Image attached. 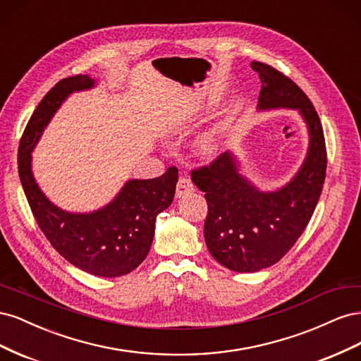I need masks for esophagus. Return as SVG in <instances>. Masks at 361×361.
<instances>
[{
    "label": "esophagus",
    "instance_id": "obj_1",
    "mask_svg": "<svg viewBox=\"0 0 361 361\" xmlns=\"http://www.w3.org/2000/svg\"><path fill=\"white\" fill-rule=\"evenodd\" d=\"M194 191H195V188H194V185H192V182L190 179L180 178L178 180V185H176V197L178 199L183 197V195H188V194H191Z\"/></svg>",
    "mask_w": 361,
    "mask_h": 361
}]
</instances>
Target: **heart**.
Masks as SVG:
<instances>
[{"mask_svg":"<svg viewBox=\"0 0 361 361\" xmlns=\"http://www.w3.org/2000/svg\"><path fill=\"white\" fill-rule=\"evenodd\" d=\"M223 133L220 129H212L204 133L197 141V150L199 154L204 158H212L223 147Z\"/></svg>","mask_w":361,"mask_h":361,"instance_id":"heart-1","label":"heart"}]
</instances>
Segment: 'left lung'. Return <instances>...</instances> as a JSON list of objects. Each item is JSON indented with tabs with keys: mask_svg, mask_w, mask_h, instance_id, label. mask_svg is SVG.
<instances>
[{
	"mask_svg": "<svg viewBox=\"0 0 361 361\" xmlns=\"http://www.w3.org/2000/svg\"><path fill=\"white\" fill-rule=\"evenodd\" d=\"M250 66L262 82L257 111H297L307 128L309 145L298 171L274 190H262L248 179L233 152L191 173L207 202V250L218 264L236 272L268 268L293 247L318 204L326 170L324 130L309 97L268 64L251 61Z\"/></svg>",
	"mask_w": 361,
	"mask_h": 361,
	"instance_id": "left-lung-1",
	"label": "left lung"
}]
</instances>
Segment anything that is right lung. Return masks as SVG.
<instances>
[{"instance_id":"right-lung-1","label":"right lung","mask_w":361,"mask_h":361,"mask_svg":"<svg viewBox=\"0 0 361 361\" xmlns=\"http://www.w3.org/2000/svg\"><path fill=\"white\" fill-rule=\"evenodd\" d=\"M97 80L76 75L57 82L32 113L18 152L19 179L42 232L76 268L97 277H120L134 271L149 253L159 212L171 204L178 169L161 178L128 179L111 202L90 212H71L54 204L32 174V150L43 130L72 93L90 90Z\"/></svg>"}]
</instances>
